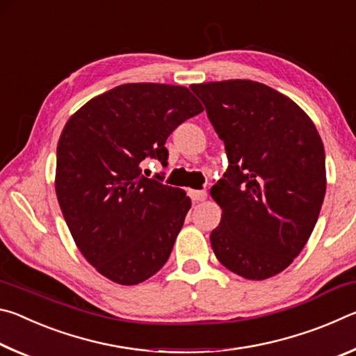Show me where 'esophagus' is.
<instances>
[{
	"instance_id": "1",
	"label": "esophagus",
	"mask_w": 356,
	"mask_h": 356,
	"mask_svg": "<svg viewBox=\"0 0 356 356\" xmlns=\"http://www.w3.org/2000/svg\"><path fill=\"white\" fill-rule=\"evenodd\" d=\"M188 195L195 202H201V201L207 200V191H204V190H190Z\"/></svg>"
}]
</instances>
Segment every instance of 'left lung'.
<instances>
[{
  "instance_id": "1",
  "label": "left lung",
  "mask_w": 356,
  "mask_h": 356,
  "mask_svg": "<svg viewBox=\"0 0 356 356\" xmlns=\"http://www.w3.org/2000/svg\"><path fill=\"white\" fill-rule=\"evenodd\" d=\"M225 143L229 166L210 195L221 207L210 243L218 261L252 281L293 262L314 229L327 190L325 150L308 114L267 84H191Z\"/></svg>"
}]
</instances>
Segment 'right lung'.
Instances as JSON below:
<instances>
[{
  "mask_svg": "<svg viewBox=\"0 0 356 356\" xmlns=\"http://www.w3.org/2000/svg\"><path fill=\"white\" fill-rule=\"evenodd\" d=\"M204 110L188 88L120 84L84 104L58 141L59 207L84 259L122 286L166 264L191 207L184 190L141 176V161L166 166L172 130Z\"/></svg>",
  "mask_w": 356,
  "mask_h": 356,
  "instance_id": "right-lung-1",
  "label": "right lung"
}]
</instances>
